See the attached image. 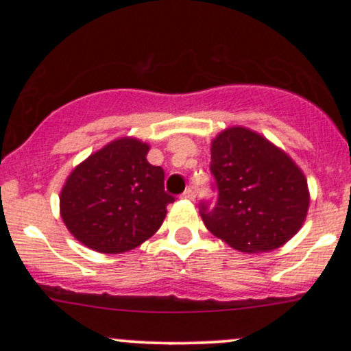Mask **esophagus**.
Masks as SVG:
<instances>
[{
  "instance_id": "1",
  "label": "esophagus",
  "mask_w": 351,
  "mask_h": 351,
  "mask_svg": "<svg viewBox=\"0 0 351 351\" xmlns=\"http://www.w3.org/2000/svg\"><path fill=\"white\" fill-rule=\"evenodd\" d=\"M195 196H196L195 189H193V188H186V189H184L183 195H181V198H184V199H195Z\"/></svg>"
}]
</instances>
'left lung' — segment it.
Listing matches in <instances>:
<instances>
[{
	"label": "left lung",
	"instance_id": "obj_1",
	"mask_svg": "<svg viewBox=\"0 0 351 351\" xmlns=\"http://www.w3.org/2000/svg\"><path fill=\"white\" fill-rule=\"evenodd\" d=\"M216 201L201 199L199 215L216 237L241 252L280 247L304 224L308 189L304 173L264 136L243 127L213 140Z\"/></svg>",
	"mask_w": 351,
	"mask_h": 351
}]
</instances>
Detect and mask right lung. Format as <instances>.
<instances>
[{"label": "right lung", "instance_id": "1", "mask_svg": "<svg viewBox=\"0 0 351 351\" xmlns=\"http://www.w3.org/2000/svg\"><path fill=\"white\" fill-rule=\"evenodd\" d=\"M148 145L120 138L71 173L60 191V216L87 247L106 254L135 249L162 226L167 206L165 171L147 162Z\"/></svg>", "mask_w": 351, "mask_h": 351}]
</instances>
